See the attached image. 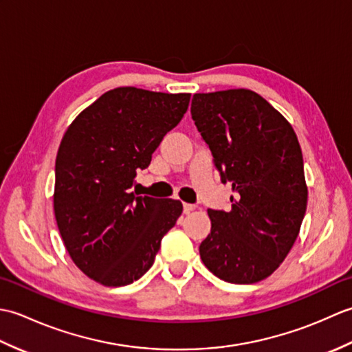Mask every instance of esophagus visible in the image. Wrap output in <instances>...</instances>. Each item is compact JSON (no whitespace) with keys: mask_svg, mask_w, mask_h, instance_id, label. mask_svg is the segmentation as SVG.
Here are the masks:
<instances>
[{"mask_svg":"<svg viewBox=\"0 0 352 352\" xmlns=\"http://www.w3.org/2000/svg\"><path fill=\"white\" fill-rule=\"evenodd\" d=\"M183 208H184V213H190V212L195 210L197 206H195V204H188V203H184V204H183Z\"/></svg>","mask_w":352,"mask_h":352,"instance_id":"esophagus-1","label":"esophagus"}]
</instances>
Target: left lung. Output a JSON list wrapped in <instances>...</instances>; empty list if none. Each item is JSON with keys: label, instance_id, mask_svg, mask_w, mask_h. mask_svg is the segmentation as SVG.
I'll use <instances>...</instances> for the list:
<instances>
[{"label": "left lung", "instance_id": "left-lung-1", "mask_svg": "<svg viewBox=\"0 0 352 352\" xmlns=\"http://www.w3.org/2000/svg\"><path fill=\"white\" fill-rule=\"evenodd\" d=\"M190 113L213 154L231 210H212L199 245L206 267L233 284L274 274L294 246L307 208L300 142L289 121L250 89L195 94Z\"/></svg>", "mask_w": 352, "mask_h": 352}]
</instances>
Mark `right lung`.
<instances>
[{"mask_svg": "<svg viewBox=\"0 0 352 352\" xmlns=\"http://www.w3.org/2000/svg\"><path fill=\"white\" fill-rule=\"evenodd\" d=\"M189 101L190 94L116 87L65 133L52 197L57 227L74 263L102 286L139 280L180 218L182 201L136 197L130 189Z\"/></svg>", "mask_w": 352, "mask_h": 352, "instance_id": "right-lung-1", "label": "right lung"}]
</instances>
